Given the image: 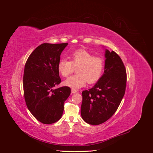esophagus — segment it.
<instances>
[{
	"instance_id": "1",
	"label": "esophagus",
	"mask_w": 153,
	"mask_h": 153,
	"mask_svg": "<svg viewBox=\"0 0 153 153\" xmlns=\"http://www.w3.org/2000/svg\"><path fill=\"white\" fill-rule=\"evenodd\" d=\"M77 92V91L75 90V89H71V93L72 94H75V93H76Z\"/></svg>"
}]
</instances>
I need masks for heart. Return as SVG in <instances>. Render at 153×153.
<instances>
[{
    "label": "heart",
    "instance_id": "obj_1",
    "mask_svg": "<svg viewBox=\"0 0 153 153\" xmlns=\"http://www.w3.org/2000/svg\"><path fill=\"white\" fill-rule=\"evenodd\" d=\"M104 60L84 50L75 51L71 55V61L62 59L59 62L58 71L64 77L68 76L77 68V75L68 78L63 84L65 86L78 89L98 81L103 73Z\"/></svg>",
    "mask_w": 153,
    "mask_h": 153
}]
</instances>
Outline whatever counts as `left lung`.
<instances>
[{
    "mask_svg": "<svg viewBox=\"0 0 153 153\" xmlns=\"http://www.w3.org/2000/svg\"><path fill=\"white\" fill-rule=\"evenodd\" d=\"M103 75L94 86L82 92L81 115L92 125L102 124L116 112L126 91V71L114 51L105 50Z\"/></svg>",
    "mask_w": 153,
    "mask_h": 153,
    "instance_id": "8db88e82",
    "label": "left lung"
}]
</instances>
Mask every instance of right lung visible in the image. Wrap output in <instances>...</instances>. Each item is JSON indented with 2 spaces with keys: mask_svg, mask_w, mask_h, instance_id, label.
Returning <instances> with one entry per match:
<instances>
[{
  "mask_svg": "<svg viewBox=\"0 0 153 153\" xmlns=\"http://www.w3.org/2000/svg\"><path fill=\"white\" fill-rule=\"evenodd\" d=\"M68 43H43L30 55L25 63L23 85L27 108L32 115L45 124L61 119L64 103L71 93L69 87L53 89L61 82L58 64Z\"/></svg>",
  "mask_w": 153,
  "mask_h": 153,
  "instance_id": "1",
  "label": "right lung"
}]
</instances>
